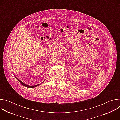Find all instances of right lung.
Here are the masks:
<instances>
[{"label":"right lung","mask_w":120,"mask_h":120,"mask_svg":"<svg viewBox=\"0 0 120 120\" xmlns=\"http://www.w3.org/2000/svg\"><path fill=\"white\" fill-rule=\"evenodd\" d=\"M15 78H16V79L18 80V81H19V82L21 84H22L23 86H26V87H28V88H34V87H37V86H38V85H40V84H37V85H34V86H29V85H27V84H25V83H23L22 81H21L20 80H19V79H18V78H17L16 77H15Z\"/></svg>","instance_id":"add662e5"}]
</instances>
